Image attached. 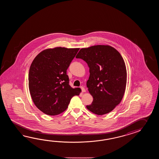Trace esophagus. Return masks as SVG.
<instances>
[{
    "label": "esophagus",
    "mask_w": 159,
    "mask_h": 159,
    "mask_svg": "<svg viewBox=\"0 0 159 159\" xmlns=\"http://www.w3.org/2000/svg\"><path fill=\"white\" fill-rule=\"evenodd\" d=\"M80 88H81V90H82V93H84V92H85L86 91V90H85V89H84V87H82V86H81L80 87Z\"/></svg>",
    "instance_id": "obj_1"
}]
</instances>
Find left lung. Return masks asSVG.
<instances>
[{
  "label": "left lung",
  "instance_id": "obj_1",
  "mask_svg": "<svg viewBox=\"0 0 159 159\" xmlns=\"http://www.w3.org/2000/svg\"><path fill=\"white\" fill-rule=\"evenodd\" d=\"M75 57L84 60L89 68L86 85L93 97L89 111L102 115L120 103L125 92L127 70L122 56L109 45H94L82 48Z\"/></svg>",
  "mask_w": 159,
  "mask_h": 159
}]
</instances>
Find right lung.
Wrapping results in <instances>:
<instances>
[{"label": "right lung", "mask_w": 159, "mask_h": 159, "mask_svg": "<svg viewBox=\"0 0 159 159\" xmlns=\"http://www.w3.org/2000/svg\"><path fill=\"white\" fill-rule=\"evenodd\" d=\"M80 48L56 47L42 51L34 58L28 74V85L34 105L48 115L66 110L81 89L71 88L66 70Z\"/></svg>", "instance_id": "1"}]
</instances>
